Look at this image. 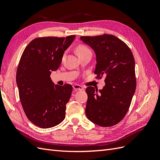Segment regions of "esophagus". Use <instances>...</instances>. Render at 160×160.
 Segmentation results:
<instances>
[{
	"label": "esophagus",
	"instance_id": "esophagus-1",
	"mask_svg": "<svg viewBox=\"0 0 160 160\" xmlns=\"http://www.w3.org/2000/svg\"><path fill=\"white\" fill-rule=\"evenodd\" d=\"M72 88H73L75 91H78V90L81 91V90L83 89V87L80 85H78V84L73 85H72Z\"/></svg>",
	"mask_w": 160,
	"mask_h": 160
}]
</instances>
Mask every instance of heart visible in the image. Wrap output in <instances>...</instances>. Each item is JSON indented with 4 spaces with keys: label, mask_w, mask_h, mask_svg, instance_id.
Masks as SVG:
<instances>
[{
    "label": "heart",
    "mask_w": 160,
    "mask_h": 160,
    "mask_svg": "<svg viewBox=\"0 0 160 160\" xmlns=\"http://www.w3.org/2000/svg\"><path fill=\"white\" fill-rule=\"evenodd\" d=\"M76 52L79 57L85 55L86 53L91 52V50L85 45H79L77 46L76 48Z\"/></svg>",
    "instance_id": "b5f03b06"
}]
</instances>
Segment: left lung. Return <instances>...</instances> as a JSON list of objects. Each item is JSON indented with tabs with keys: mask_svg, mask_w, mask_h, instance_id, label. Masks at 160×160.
I'll list each match as a JSON object with an SVG mask.
<instances>
[{
	"mask_svg": "<svg viewBox=\"0 0 160 160\" xmlns=\"http://www.w3.org/2000/svg\"><path fill=\"white\" fill-rule=\"evenodd\" d=\"M96 54V79L105 77L103 89L86 88L88 99L85 114L91 122L101 127H111L126 115L136 88L135 60L129 47L117 37L82 36Z\"/></svg>",
	"mask_w": 160,
	"mask_h": 160,
	"instance_id": "1",
	"label": "left lung"
}]
</instances>
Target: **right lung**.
I'll return each instance as SVG.
<instances>
[{"label": "right lung", "instance_id": "right-lung-1", "mask_svg": "<svg viewBox=\"0 0 160 160\" xmlns=\"http://www.w3.org/2000/svg\"><path fill=\"white\" fill-rule=\"evenodd\" d=\"M75 35L38 37L24 50L17 71L19 99L28 120L41 128L59 124L72 91L69 84L55 85L50 77L59 68Z\"/></svg>", "mask_w": 160, "mask_h": 160}]
</instances>
